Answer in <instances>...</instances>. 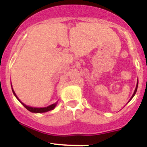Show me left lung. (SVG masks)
I'll return each instance as SVG.
<instances>
[{
    "mask_svg": "<svg viewBox=\"0 0 147 147\" xmlns=\"http://www.w3.org/2000/svg\"><path fill=\"white\" fill-rule=\"evenodd\" d=\"M138 82H137V85H136V90H135L134 93H133V95H132V97H131V98H130V99H129V101H130V100L132 99V98H133V96H134L135 94H136V91H137V89H138Z\"/></svg>",
    "mask_w": 147,
    "mask_h": 147,
    "instance_id": "1",
    "label": "left lung"
}]
</instances>
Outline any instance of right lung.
<instances>
[{"label":"right lung","mask_w":147,"mask_h":147,"mask_svg":"<svg viewBox=\"0 0 147 147\" xmlns=\"http://www.w3.org/2000/svg\"><path fill=\"white\" fill-rule=\"evenodd\" d=\"M11 89H12V88H11ZM12 92H13V93H14V95H15V96H16V98H18L19 101H20V99L18 98V96H17L16 94H15V91L13 90V89H12ZM20 103H21L22 105H23V106H24V107H25L28 110V111H30V112H32V113H45V112H48V111H50V110H54V107H55L56 105H57V103H55V104H53V105H51L50 106H49V107H29V106H27V105H26L25 104H23V102H20Z\"/></svg>","instance_id":"obj_1"}]
</instances>
